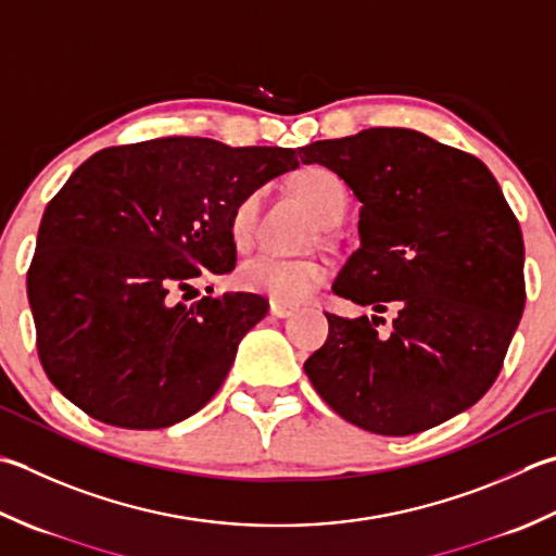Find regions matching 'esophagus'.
<instances>
[{
	"instance_id": "esophagus-1",
	"label": "esophagus",
	"mask_w": 556,
	"mask_h": 556,
	"mask_svg": "<svg viewBox=\"0 0 556 556\" xmlns=\"http://www.w3.org/2000/svg\"><path fill=\"white\" fill-rule=\"evenodd\" d=\"M269 313L275 315V318H289V315L296 313V308H293V306H287V303H277V301H271V303H269Z\"/></svg>"
}]
</instances>
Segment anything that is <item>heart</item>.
Here are the masks:
<instances>
[{
	"label": "heart",
	"instance_id": "heart-1",
	"mask_svg": "<svg viewBox=\"0 0 556 556\" xmlns=\"http://www.w3.org/2000/svg\"><path fill=\"white\" fill-rule=\"evenodd\" d=\"M293 185L323 224H337L344 216L350 192L334 170L315 163V166L301 168ZM260 202H263V192L250 190L233 204L228 214V236L233 245L245 248L253 241ZM325 281H328V267L313 257H277L263 253L243 260L236 269L238 287L277 303L306 301Z\"/></svg>",
	"mask_w": 556,
	"mask_h": 556
}]
</instances>
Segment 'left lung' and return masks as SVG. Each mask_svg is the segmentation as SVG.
<instances>
[{
    "mask_svg": "<svg viewBox=\"0 0 556 556\" xmlns=\"http://www.w3.org/2000/svg\"><path fill=\"white\" fill-rule=\"evenodd\" d=\"M362 202V248L332 291L380 315L325 313L330 334L303 364L358 429L409 437L480 400L504 366L526 306L523 233L484 163L417 129L371 127L301 147Z\"/></svg>",
    "mask_w": 556,
    "mask_h": 556,
    "instance_id": "1",
    "label": "left lung"
}]
</instances>
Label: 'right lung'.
<instances>
[{
	"label": "right lung",
	"instance_id": "add662e5",
	"mask_svg": "<svg viewBox=\"0 0 556 556\" xmlns=\"http://www.w3.org/2000/svg\"><path fill=\"white\" fill-rule=\"evenodd\" d=\"M296 166V149L204 137L108 147L84 161L42 214L26 279L50 383L119 429H166L200 412L269 303L257 293L185 299L198 277L236 267L233 204Z\"/></svg>",
	"mask_w": 556,
	"mask_h": 556
}]
</instances>
